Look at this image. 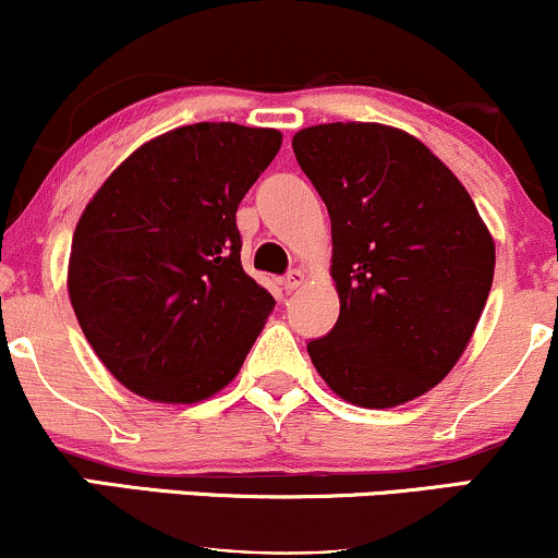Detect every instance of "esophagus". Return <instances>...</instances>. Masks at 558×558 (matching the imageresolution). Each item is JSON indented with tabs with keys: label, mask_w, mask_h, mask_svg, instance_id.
Masks as SVG:
<instances>
[{
	"label": "esophagus",
	"mask_w": 558,
	"mask_h": 558,
	"mask_svg": "<svg viewBox=\"0 0 558 558\" xmlns=\"http://www.w3.org/2000/svg\"><path fill=\"white\" fill-rule=\"evenodd\" d=\"M304 280H306L304 272H301V270H291V272H288L286 278H283V288H286L288 293H291V291H296V288L304 286Z\"/></svg>",
	"instance_id": "obj_1"
}]
</instances>
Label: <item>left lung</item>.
<instances>
[{
    "instance_id": "8db88e82",
    "label": "left lung",
    "mask_w": 558,
    "mask_h": 558,
    "mask_svg": "<svg viewBox=\"0 0 558 558\" xmlns=\"http://www.w3.org/2000/svg\"><path fill=\"white\" fill-rule=\"evenodd\" d=\"M293 155L330 215L341 315L306 343L343 401L390 409L438 386L488 301L496 243L438 157L399 128L325 123Z\"/></svg>"
}]
</instances>
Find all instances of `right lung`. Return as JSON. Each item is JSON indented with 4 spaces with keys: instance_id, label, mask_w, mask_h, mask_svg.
<instances>
[{
    "instance_id": "obj_1",
    "label": "right lung",
    "mask_w": 558,
    "mask_h": 558,
    "mask_svg": "<svg viewBox=\"0 0 558 558\" xmlns=\"http://www.w3.org/2000/svg\"><path fill=\"white\" fill-rule=\"evenodd\" d=\"M280 144L275 128H175L141 144L86 204L70 304L128 390L198 403L239 375L275 299L243 272L235 209Z\"/></svg>"
}]
</instances>
